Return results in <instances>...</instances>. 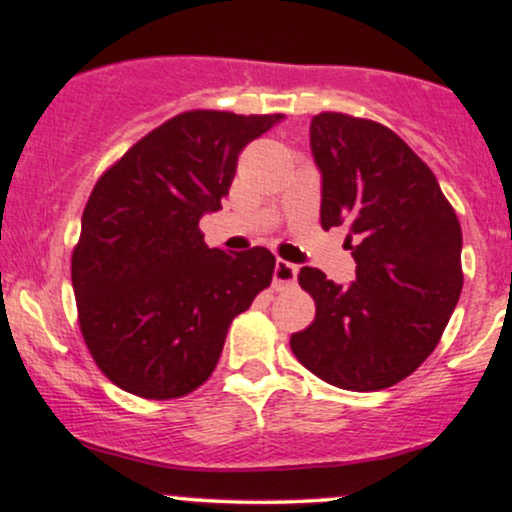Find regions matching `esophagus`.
I'll list each match as a JSON object with an SVG mask.
<instances>
[{"mask_svg": "<svg viewBox=\"0 0 512 512\" xmlns=\"http://www.w3.org/2000/svg\"><path fill=\"white\" fill-rule=\"evenodd\" d=\"M296 276H298L296 264H291L286 260H276V264H274V289L276 291H284V289H289V286L296 284Z\"/></svg>", "mask_w": 512, "mask_h": 512, "instance_id": "34e87169", "label": "esophagus"}]
</instances>
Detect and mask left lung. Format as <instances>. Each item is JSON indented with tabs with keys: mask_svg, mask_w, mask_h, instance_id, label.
<instances>
[{
	"mask_svg": "<svg viewBox=\"0 0 512 512\" xmlns=\"http://www.w3.org/2000/svg\"><path fill=\"white\" fill-rule=\"evenodd\" d=\"M322 228L346 226L356 281L303 267L315 320L291 351L334 387L375 392L431 356L462 291V231L436 175L392 129L342 113L310 122Z\"/></svg>",
	"mask_w": 512,
	"mask_h": 512,
	"instance_id": "obj_1",
	"label": "left lung"
}]
</instances>
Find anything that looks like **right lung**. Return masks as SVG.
<instances>
[{"instance_id": "right-lung-1", "label": "right lung", "mask_w": 512, "mask_h": 512, "mask_svg": "<svg viewBox=\"0 0 512 512\" xmlns=\"http://www.w3.org/2000/svg\"><path fill=\"white\" fill-rule=\"evenodd\" d=\"M281 120L175 115L93 187L72 286L88 351L125 392L173 399L197 390L219 363L233 317L272 284V252L209 248L199 219L221 209L240 151Z\"/></svg>"}]
</instances>
